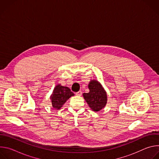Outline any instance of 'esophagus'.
<instances>
[{
    "label": "esophagus",
    "mask_w": 159,
    "mask_h": 159,
    "mask_svg": "<svg viewBox=\"0 0 159 159\" xmlns=\"http://www.w3.org/2000/svg\"><path fill=\"white\" fill-rule=\"evenodd\" d=\"M75 94H76V96H80L82 94V91H80H80L76 93Z\"/></svg>",
    "instance_id": "34e87169"
}]
</instances>
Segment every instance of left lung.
<instances>
[{"label": "left lung", "instance_id": "left-lung-1", "mask_svg": "<svg viewBox=\"0 0 159 159\" xmlns=\"http://www.w3.org/2000/svg\"><path fill=\"white\" fill-rule=\"evenodd\" d=\"M88 88L89 92L84 93L83 97L89 107L95 112L102 109L106 105L107 96L101 84L97 80H90Z\"/></svg>", "mask_w": 159, "mask_h": 159}]
</instances>
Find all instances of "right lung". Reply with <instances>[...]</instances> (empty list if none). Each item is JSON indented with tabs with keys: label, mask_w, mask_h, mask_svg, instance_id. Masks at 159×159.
Returning <instances> with one entry per match:
<instances>
[{
	"label": "right lung",
	"mask_w": 159,
	"mask_h": 159,
	"mask_svg": "<svg viewBox=\"0 0 159 159\" xmlns=\"http://www.w3.org/2000/svg\"><path fill=\"white\" fill-rule=\"evenodd\" d=\"M74 96V94L69 87L62 86L60 84H57L50 96L52 107L57 110L60 109L68 99Z\"/></svg>",
	"instance_id": "add662e5"
}]
</instances>
